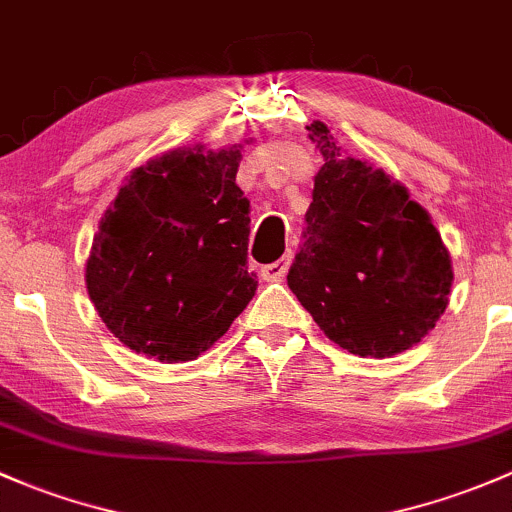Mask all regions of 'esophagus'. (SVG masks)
I'll return each instance as SVG.
<instances>
[{"label":"esophagus","mask_w":512,"mask_h":512,"mask_svg":"<svg viewBox=\"0 0 512 512\" xmlns=\"http://www.w3.org/2000/svg\"><path fill=\"white\" fill-rule=\"evenodd\" d=\"M289 265H292V252H287L282 260L262 267V279H265V282H282L284 274H287V270H289Z\"/></svg>","instance_id":"esophagus-1"}]
</instances>
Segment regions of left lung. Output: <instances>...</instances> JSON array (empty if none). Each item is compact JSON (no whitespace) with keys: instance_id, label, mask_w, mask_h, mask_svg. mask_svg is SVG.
Here are the masks:
<instances>
[{"instance_id":"left-lung-1","label":"left lung","mask_w":512,"mask_h":512,"mask_svg":"<svg viewBox=\"0 0 512 512\" xmlns=\"http://www.w3.org/2000/svg\"><path fill=\"white\" fill-rule=\"evenodd\" d=\"M306 129L324 166L287 284L333 343L360 358H390L444 314L454 282L449 250L400 181L343 157L324 122Z\"/></svg>"}]
</instances>
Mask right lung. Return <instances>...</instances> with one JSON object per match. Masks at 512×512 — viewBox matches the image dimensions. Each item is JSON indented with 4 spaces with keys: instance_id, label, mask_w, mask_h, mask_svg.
Listing matches in <instances>:
<instances>
[{
    "instance_id": "right-lung-1",
    "label": "right lung",
    "mask_w": 512,
    "mask_h": 512,
    "mask_svg": "<svg viewBox=\"0 0 512 512\" xmlns=\"http://www.w3.org/2000/svg\"><path fill=\"white\" fill-rule=\"evenodd\" d=\"M240 149L161 154L127 176L102 215L85 284L102 324L134 353L198 358L255 297Z\"/></svg>"
}]
</instances>
